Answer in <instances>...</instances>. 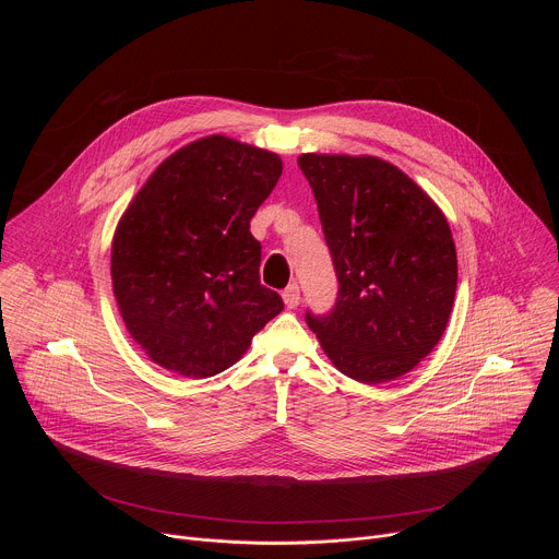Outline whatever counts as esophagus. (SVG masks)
Listing matches in <instances>:
<instances>
[{
  "label": "esophagus",
  "instance_id": "1",
  "mask_svg": "<svg viewBox=\"0 0 559 559\" xmlns=\"http://www.w3.org/2000/svg\"><path fill=\"white\" fill-rule=\"evenodd\" d=\"M283 300H285L287 309H296L300 305V287L296 283L287 285L285 292H283Z\"/></svg>",
  "mask_w": 559,
  "mask_h": 559
}]
</instances>
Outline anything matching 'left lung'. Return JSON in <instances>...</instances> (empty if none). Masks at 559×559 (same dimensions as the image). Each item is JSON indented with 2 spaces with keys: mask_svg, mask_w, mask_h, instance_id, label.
<instances>
[{
  "mask_svg": "<svg viewBox=\"0 0 559 559\" xmlns=\"http://www.w3.org/2000/svg\"><path fill=\"white\" fill-rule=\"evenodd\" d=\"M338 278L330 313H305L345 376L376 384L412 371L442 338L457 259L440 207L376 156L300 154Z\"/></svg>",
  "mask_w": 559,
  "mask_h": 559,
  "instance_id": "obj_1",
  "label": "left lung"
}]
</instances>
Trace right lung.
Returning a JSON list of instances; mask_svg holds the SVG:
<instances>
[{
	"mask_svg": "<svg viewBox=\"0 0 559 559\" xmlns=\"http://www.w3.org/2000/svg\"><path fill=\"white\" fill-rule=\"evenodd\" d=\"M281 173L278 154L212 134L168 156L132 199L112 238V292L156 365L221 373L281 313L250 231Z\"/></svg>",
	"mask_w": 559,
	"mask_h": 559,
	"instance_id": "obj_1",
	"label": "right lung"
}]
</instances>
